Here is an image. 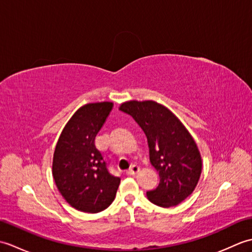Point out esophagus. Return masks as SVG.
<instances>
[{
  "mask_svg": "<svg viewBox=\"0 0 252 252\" xmlns=\"http://www.w3.org/2000/svg\"><path fill=\"white\" fill-rule=\"evenodd\" d=\"M138 172H140V167H138V165H136V164H133L132 167L126 171V174L134 175V174H136Z\"/></svg>",
  "mask_w": 252,
  "mask_h": 252,
  "instance_id": "34e87169",
  "label": "esophagus"
}]
</instances>
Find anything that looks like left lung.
<instances>
[{"instance_id":"8db88e82","label":"left lung","mask_w":252,"mask_h":252,"mask_svg":"<svg viewBox=\"0 0 252 252\" xmlns=\"http://www.w3.org/2000/svg\"><path fill=\"white\" fill-rule=\"evenodd\" d=\"M119 109L132 116L146 134L149 159L159 172V185L146 192L149 201L163 208L179 205L194 191L201 174L194 138L174 114L156 101L130 100Z\"/></svg>"}]
</instances>
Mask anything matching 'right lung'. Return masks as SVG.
Here are the masks:
<instances>
[{"mask_svg":"<svg viewBox=\"0 0 252 252\" xmlns=\"http://www.w3.org/2000/svg\"><path fill=\"white\" fill-rule=\"evenodd\" d=\"M112 103L87 104L67 122L53 157V178L66 201L77 210L97 213L114 201L120 178L112 175L95 137Z\"/></svg>","mask_w":252,"mask_h":252,"instance_id":"right-lung-1","label":"right lung"}]
</instances>
